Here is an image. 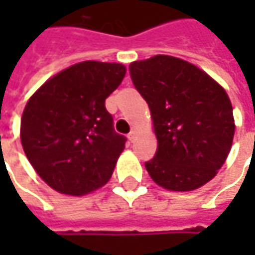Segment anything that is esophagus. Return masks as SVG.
<instances>
[{
    "label": "esophagus",
    "mask_w": 255,
    "mask_h": 255,
    "mask_svg": "<svg viewBox=\"0 0 255 255\" xmlns=\"http://www.w3.org/2000/svg\"><path fill=\"white\" fill-rule=\"evenodd\" d=\"M128 139H129L130 142H133V140L136 139V130H132V132L129 133V134H128Z\"/></svg>",
    "instance_id": "obj_1"
}]
</instances>
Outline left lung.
Returning a JSON list of instances; mask_svg holds the SVG:
<instances>
[{"label": "left lung", "instance_id": "obj_1", "mask_svg": "<svg viewBox=\"0 0 255 255\" xmlns=\"http://www.w3.org/2000/svg\"><path fill=\"white\" fill-rule=\"evenodd\" d=\"M133 85L149 105L157 139L144 163L152 180L191 191L217 174L231 150L236 123L224 88L199 66L170 55L129 65Z\"/></svg>", "mask_w": 255, "mask_h": 255}]
</instances>
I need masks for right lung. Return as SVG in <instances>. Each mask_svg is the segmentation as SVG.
<instances>
[{"label": "right lung", "instance_id": "right-lung-1", "mask_svg": "<svg viewBox=\"0 0 255 255\" xmlns=\"http://www.w3.org/2000/svg\"><path fill=\"white\" fill-rule=\"evenodd\" d=\"M126 66L84 61L49 78L28 99L21 143L38 176L55 191L85 196L111 180L126 139L113 130L105 99Z\"/></svg>", "mask_w": 255, "mask_h": 255}]
</instances>
